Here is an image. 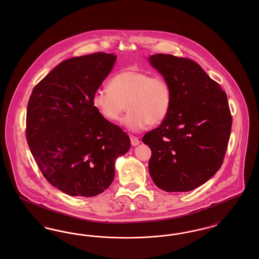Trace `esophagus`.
<instances>
[{"mask_svg":"<svg viewBox=\"0 0 259 259\" xmlns=\"http://www.w3.org/2000/svg\"><path fill=\"white\" fill-rule=\"evenodd\" d=\"M130 139H131V144H132V146H138V145L141 143L140 140H139V138L135 137V136H131Z\"/></svg>","mask_w":259,"mask_h":259,"instance_id":"obj_1","label":"esophagus"}]
</instances>
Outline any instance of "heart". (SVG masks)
I'll return each instance as SVG.
<instances>
[{"instance_id":"obj_1","label":"heart","mask_w":259,"mask_h":259,"mask_svg":"<svg viewBox=\"0 0 259 259\" xmlns=\"http://www.w3.org/2000/svg\"><path fill=\"white\" fill-rule=\"evenodd\" d=\"M109 89L99 88L91 99L92 106L108 121H117L127 107L122 123L133 132L149 124L162 123L172 107V88L162 76L127 69L114 74Z\"/></svg>"}]
</instances>
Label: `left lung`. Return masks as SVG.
<instances>
[{
	"label": "left lung",
	"instance_id": "left-lung-1",
	"mask_svg": "<svg viewBox=\"0 0 259 259\" xmlns=\"http://www.w3.org/2000/svg\"><path fill=\"white\" fill-rule=\"evenodd\" d=\"M150 64L172 88L165 120L143 137L151 149L148 171L168 192L190 191L222 167L232 127L227 96L196 62L154 54Z\"/></svg>",
	"mask_w": 259,
	"mask_h": 259
}]
</instances>
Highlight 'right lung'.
<instances>
[{
  "instance_id": "1",
  "label": "right lung",
  "mask_w": 259,
  "mask_h": 259,
  "mask_svg": "<svg viewBox=\"0 0 259 259\" xmlns=\"http://www.w3.org/2000/svg\"><path fill=\"white\" fill-rule=\"evenodd\" d=\"M115 60L105 52L67 59L34 87L29 99L28 146L48 182L68 195L102 193L114 179L115 159L131 147L127 133L91 103Z\"/></svg>"
}]
</instances>
